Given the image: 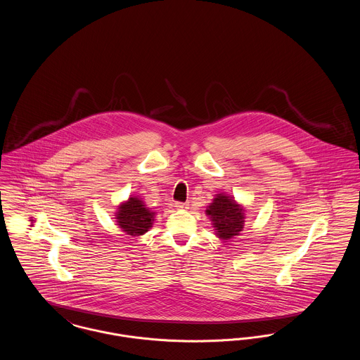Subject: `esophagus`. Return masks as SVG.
Here are the masks:
<instances>
[{
	"instance_id": "esophagus-1",
	"label": "esophagus",
	"mask_w": 360,
	"mask_h": 360,
	"mask_svg": "<svg viewBox=\"0 0 360 360\" xmlns=\"http://www.w3.org/2000/svg\"><path fill=\"white\" fill-rule=\"evenodd\" d=\"M186 206H188V202H175V207H178V209H184Z\"/></svg>"
}]
</instances>
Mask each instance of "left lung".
Returning a JSON list of instances; mask_svg holds the SVG:
<instances>
[{
	"mask_svg": "<svg viewBox=\"0 0 360 360\" xmlns=\"http://www.w3.org/2000/svg\"><path fill=\"white\" fill-rule=\"evenodd\" d=\"M206 214L210 216L217 236L224 240L238 236L244 226V209L238 205L232 197L219 194L207 206Z\"/></svg>",
	"mask_w": 360,
	"mask_h": 360,
	"instance_id": "8db88e82",
	"label": "left lung"
}]
</instances>
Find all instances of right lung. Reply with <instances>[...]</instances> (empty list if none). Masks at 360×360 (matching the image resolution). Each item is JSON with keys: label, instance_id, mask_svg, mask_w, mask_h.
Segmentation results:
<instances>
[{"label": "right lung", "instance_id": "obj_1", "mask_svg": "<svg viewBox=\"0 0 360 360\" xmlns=\"http://www.w3.org/2000/svg\"><path fill=\"white\" fill-rule=\"evenodd\" d=\"M117 223L121 229L131 236L144 235L154 221V212L148 210L141 200L131 197L125 204L119 207Z\"/></svg>", "mask_w": 360, "mask_h": 360}]
</instances>
